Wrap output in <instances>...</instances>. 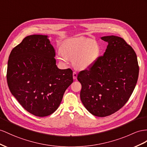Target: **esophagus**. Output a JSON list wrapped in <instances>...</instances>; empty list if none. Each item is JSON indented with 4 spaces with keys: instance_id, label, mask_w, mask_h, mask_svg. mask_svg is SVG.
<instances>
[{
    "instance_id": "34e87169",
    "label": "esophagus",
    "mask_w": 147,
    "mask_h": 147,
    "mask_svg": "<svg viewBox=\"0 0 147 147\" xmlns=\"http://www.w3.org/2000/svg\"><path fill=\"white\" fill-rule=\"evenodd\" d=\"M77 76H78L77 73H76V72H73V79H74V80H76V79L77 78Z\"/></svg>"
}]
</instances>
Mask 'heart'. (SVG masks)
<instances>
[{"label": "heart", "mask_w": 147, "mask_h": 147, "mask_svg": "<svg viewBox=\"0 0 147 147\" xmlns=\"http://www.w3.org/2000/svg\"><path fill=\"white\" fill-rule=\"evenodd\" d=\"M57 54V59L66 64L73 59V65L78 69H86L94 65L100 55V48L92 39L84 37L72 38L64 41Z\"/></svg>", "instance_id": "b5f03b06"}]
</instances>
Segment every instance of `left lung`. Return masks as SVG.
Listing matches in <instances>:
<instances>
[{
    "mask_svg": "<svg viewBox=\"0 0 147 147\" xmlns=\"http://www.w3.org/2000/svg\"><path fill=\"white\" fill-rule=\"evenodd\" d=\"M108 45L102 56L88 70L79 73L80 98L92 115L106 117L122 108L136 86L139 67L134 49L122 38L100 37Z\"/></svg>",
    "mask_w": 147,
    "mask_h": 147,
    "instance_id": "obj_1",
    "label": "left lung"
}]
</instances>
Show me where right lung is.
<instances>
[{
    "label": "right lung",
    "instance_id": "1",
    "mask_svg": "<svg viewBox=\"0 0 147 147\" xmlns=\"http://www.w3.org/2000/svg\"><path fill=\"white\" fill-rule=\"evenodd\" d=\"M48 35L26 36L11 51L7 80L12 94L26 111L37 117L53 114L73 82L71 69L56 65Z\"/></svg>",
    "mask_w": 147,
    "mask_h": 147
}]
</instances>
